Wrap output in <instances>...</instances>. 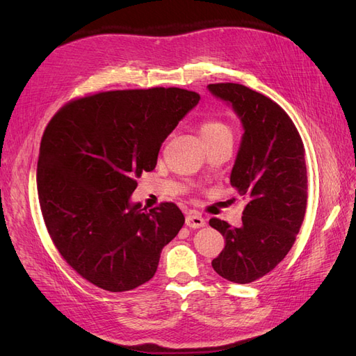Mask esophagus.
<instances>
[{
  "instance_id": "34e87169",
  "label": "esophagus",
  "mask_w": 356,
  "mask_h": 356,
  "mask_svg": "<svg viewBox=\"0 0 356 356\" xmlns=\"http://www.w3.org/2000/svg\"><path fill=\"white\" fill-rule=\"evenodd\" d=\"M186 224L188 225L190 229H200V227H204V224H207V221H204V220L200 217V215L190 213V215H187Z\"/></svg>"
}]
</instances>
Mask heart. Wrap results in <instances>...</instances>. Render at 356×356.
I'll use <instances>...</instances> for the list:
<instances>
[{
  "instance_id": "obj_1",
  "label": "heart",
  "mask_w": 356,
  "mask_h": 356,
  "mask_svg": "<svg viewBox=\"0 0 356 356\" xmlns=\"http://www.w3.org/2000/svg\"><path fill=\"white\" fill-rule=\"evenodd\" d=\"M222 135H230V129L227 127V124H224L220 120L209 118V120H204L200 126V136L203 141H208V139H213Z\"/></svg>"
}]
</instances>
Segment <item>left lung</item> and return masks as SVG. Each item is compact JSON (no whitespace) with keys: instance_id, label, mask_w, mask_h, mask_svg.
Wrapping results in <instances>:
<instances>
[{"instance_id":"8db88e82","label":"left lung","mask_w":356,"mask_h":356,"mask_svg":"<svg viewBox=\"0 0 356 356\" xmlns=\"http://www.w3.org/2000/svg\"><path fill=\"white\" fill-rule=\"evenodd\" d=\"M208 90L241 120L243 134L230 184L248 200L239 227L209 221L225 241L212 267L230 282L250 284L284 260L303 222L305 147L293 120L267 96L236 83L209 84Z\"/></svg>"}]
</instances>
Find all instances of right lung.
<instances>
[{
    "label": "right lung",
    "mask_w": 356,
    "mask_h": 356,
    "mask_svg": "<svg viewBox=\"0 0 356 356\" xmlns=\"http://www.w3.org/2000/svg\"><path fill=\"white\" fill-rule=\"evenodd\" d=\"M200 96L178 88L102 92L72 101L41 139L37 191L53 243L86 281L111 293L148 282L186 218L174 203L131 196L161 144Z\"/></svg>",
    "instance_id": "1"
}]
</instances>
